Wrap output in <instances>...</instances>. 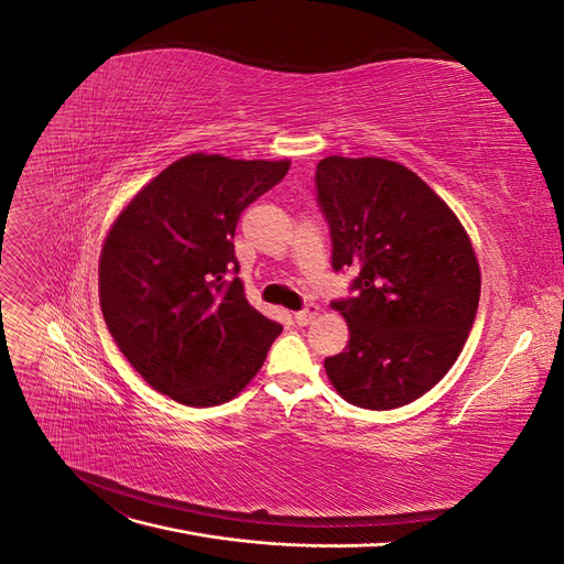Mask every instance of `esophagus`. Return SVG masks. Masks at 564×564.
Instances as JSON below:
<instances>
[{"label":"esophagus","instance_id":"obj_1","mask_svg":"<svg viewBox=\"0 0 564 564\" xmlns=\"http://www.w3.org/2000/svg\"><path fill=\"white\" fill-rule=\"evenodd\" d=\"M317 315H319V305L317 303H308L303 311L294 313V319H296V324H301V327H305V324H311Z\"/></svg>","mask_w":564,"mask_h":564}]
</instances>
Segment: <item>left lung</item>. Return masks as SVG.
Here are the masks:
<instances>
[{
	"label": "left lung",
	"mask_w": 564,
	"mask_h": 564,
	"mask_svg": "<svg viewBox=\"0 0 564 564\" xmlns=\"http://www.w3.org/2000/svg\"><path fill=\"white\" fill-rule=\"evenodd\" d=\"M315 183L334 270H360L355 296L332 303L350 338L324 360L327 377L355 406L414 402L452 369L475 322L482 278L470 237L400 162L332 155Z\"/></svg>",
	"instance_id": "left-lung-1"
}]
</instances>
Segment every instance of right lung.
Here are the masks:
<instances>
[{
    "label": "right lung",
    "instance_id": "1",
    "mask_svg": "<svg viewBox=\"0 0 564 564\" xmlns=\"http://www.w3.org/2000/svg\"><path fill=\"white\" fill-rule=\"evenodd\" d=\"M289 160L193 152L135 193L106 235L98 296L129 365L162 395L214 406L247 388L282 332L245 296L235 228Z\"/></svg>",
    "mask_w": 564,
    "mask_h": 564
}]
</instances>
